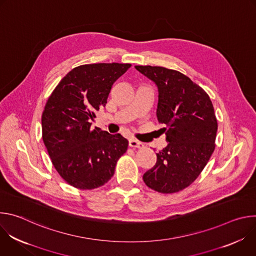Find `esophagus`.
<instances>
[{
    "instance_id": "34e87169",
    "label": "esophagus",
    "mask_w": 256,
    "mask_h": 256,
    "mask_svg": "<svg viewBox=\"0 0 256 256\" xmlns=\"http://www.w3.org/2000/svg\"><path fill=\"white\" fill-rule=\"evenodd\" d=\"M128 146L130 148H138V149H142L144 147V144L136 140H134V138H130L128 140Z\"/></svg>"
}]
</instances>
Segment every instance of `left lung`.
<instances>
[{"label":"left lung","instance_id":"obj_1","mask_svg":"<svg viewBox=\"0 0 256 256\" xmlns=\"http://www.w3.org/2000/svg\"><path fill=\"white\" fill-rule=\"evenodd\" d=\"M158 87L157 118L168 144L142 176L150 188L174 194L190 186L208 162L218 122L206 92L182 72L163 66H136Z\"/></svg>","mask_w":256,"mask_h":256}]
</instances>
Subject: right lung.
Listing matches in <instances>:
<instances>
[{
    "label": "right lung",
    "mask_w": 256,
    "mask_h": 256,
    "mask_svg": "<svg viewBox=\"0 0 256 256\" xmlns=\"http://www.w3.org/2000/svg\"><path fill=\"white\" fill-rule=\"evenodd\" d=\"M130 64H89L76 66L48 97L42 116V140L52 162L72 186L94 190L114 174L128 142L120 134L92 128L96 112L107 103L114 83Z\"/></svg>",
    "instance_id": "1"
}]
</instances>
